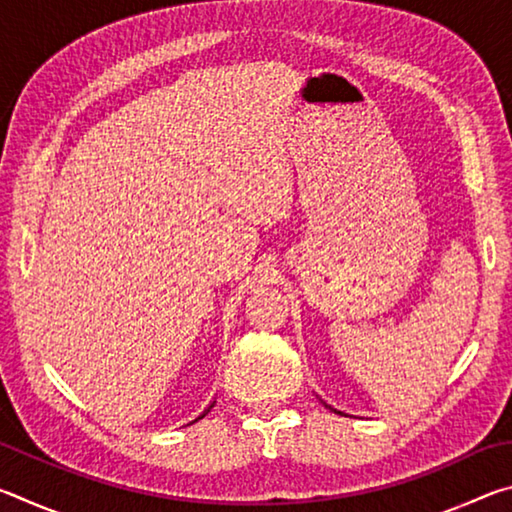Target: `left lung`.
<instances>
[{"label": "left lung", "mask_w": 512, "mask_h": 512, "mask_svg": "<svg viewBox=\"0 0 512 512\" xmlns=\"http://www.w3.org/2000/svg\"><path fill=\"white\" fill-rule=\"evenodd\" d=\"M323 404H325V406H327V409H329V411H334V413H339V415H345V413H343V411H336V409H334V406H329V404H327V402H323Z\"/></svg>", "instance_id": "obj_1"}]
</instances>
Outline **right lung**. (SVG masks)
Listing matches in <instances>:
<instances>
[{"mask_svg":"<svg viewBox=\"0 0 512 512\" xmlns=\"http://www.w3.org/2000/svg\"><path fill=\"white\" fill-rule=\"evenodd\" d=\"M212 406H214V402H210V406H207V409H205V411H203L201 415H198V418H196V420H201V418H205V415H207V413H210V409H212ZM196 420H194V422H196ZM189 424H192V422H189Z\"/></svg>","mask_w":512,"mask_h":512,"instance_id":"right-lung-1","label":"right lung"}]
</instances>
